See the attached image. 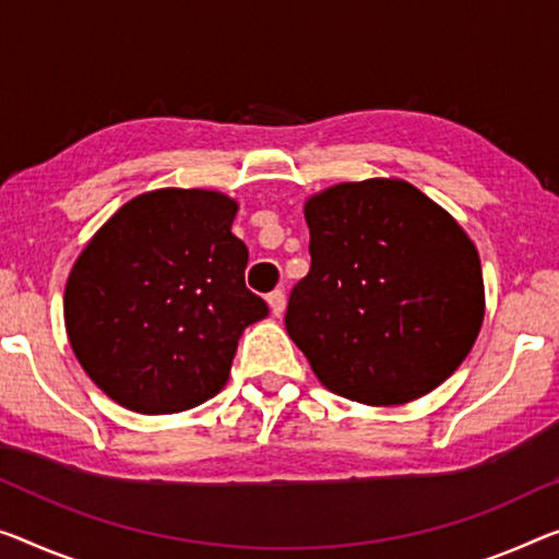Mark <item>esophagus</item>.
<instances>
[{"label":"esophagus","instance_id":"1","mask_svg":"<svg viewBox=\"0 0 559 559\" xmlns=\"http://www.w3.org/2000/svg\"><path fill=\"white\" fill-rule=\"evenodd\" d=\"M267 305H270V309H272V314L280 317L282 312H285V305H287L285 292H282V289L270 292V295H267Z\"/></svg>","mask_w":559,"mask_h":559}]
</instances>
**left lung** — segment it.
I'll list each match as a JSON object with an SVG mask.
<instances>
[{"label": "left lung", "mask_w": 559, "mask_h": 559, "mask_svg": "<svg viewBox=\"0 0 559 559\" xmlns=\"http://www.w3.org/2000/svg\"><path fill=\"white\" fill-rule=\"evenodd\" d=\"M312 267L285 324L330 392L405 405L448 380L485 320L477 247L405 179L342 182L305 202Z\"/></svg>", "instance_id": "8db88e82"}]
</instances>
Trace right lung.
<instances>
[{"instance_id":"add662e5","label":"right lung","mask_w":559,"mask_h":559,"mask_svg":"<svg viewBox=\"0 0 559 559\" xmlns=\"http://www.w3.org/2000/svg\"><path fill=\"white\" fill-rule=\"evenodd\" d=\"M237 202L214 190L144 192L76 257L64 289L67 337L90 380L140 415H175L229 380L245 328L267 317L245 285L231 235Z\"/></svg>"}]
</instances>
